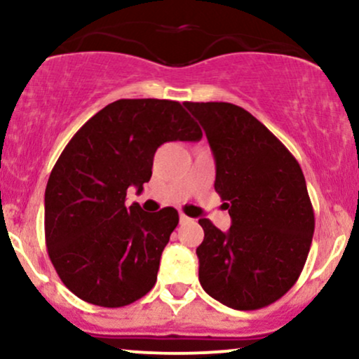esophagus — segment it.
Listing matches in <instances>:
<instances>
[{
  "label": "esophagus",
  "instance_id": "esophagus-1",
  "mask_svg": "<svg viewBox=\"0 0 359 359\" xmlns=\"http://www.w3.org/2000/svg\"><path fill=\"white\" fill-rule=\"evenodd\" d=\"M179 219H180V222H182V224H184V222H189V221H191V217H187V216H185V214H180Z\"/></svg>",
  "mask_w": 359,
  "mask_h": 359
}]
</instances>
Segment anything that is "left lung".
<instances>
[{
    "instance_id": "left-lung-1",
    "label": "left lung",
    "mask_w": 359,
    "mask_h": 359,
    "mask_svg": "<svg viewBox=\"0 0 359 359\" xmlns=\"http://www.w3.org/2000/svg\"><path fill=\"white\" fill-rule=\"evenodd\" d=\"M204 128L214 189L231 216L226 233L199 219V282L236 311L273 304L297 282L311 250L314 209L295 156L253 114L231 102H184Z\"/></svg>"
}]
</instances>
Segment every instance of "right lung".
<instances>
[{
  "mask_svg": "<svg viewBox=\"0 0 359 359\" xmlns=\"http://www.w3.org/2000/svg\"><path fill=\"white\" fill-rule=\"evenodd\" d=\"M201 138L182 104L168 100L114 101L74 135L45 189L48 257L74 295L123 307L154 288L179 212L126 208V191H143L160 145Z\"/></svg>",
  "mask_w": 359,
  "mask_h": 359,
  "instance_id": "right-lung-1",
  "label": "right lung"
}]
</instances>
